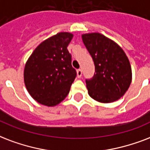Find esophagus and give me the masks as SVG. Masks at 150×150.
I'll return each mask as SVG.
<instances>
[{"mask_svg":"<svg viewBox=\"0 0 150 150\" xmlns=\"http://www.w3.org/2000/svg\"><path fill=\"white\" fill-rule=\"evenodd\" d=\"M76 74H77V77L78 78H81V76H82V70L81 69H79L76 70Z\"/></svg>","mask_w":150,"mask_h":150,"instance_id":"1","label":"esophagus"}]
</instances>
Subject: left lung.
<instances>
[{
  "label": "left lung",
  "instance_id": "8db88e82",
  "mask_svg": "<svg viewBox=\"0 0 150 150\" xmlns=\"http://www.w3.org/2000/svg\"><path fill=\"white\" fill-rule=\"evenodd\" d=\"M95 64V74L86 79L88 95L100 103H110L122 97L132 82V68L119 45L98 33L82 35Z\"/></svg>",
  "mask_w": 150,
  "mask_h": 150
}]
</instances>
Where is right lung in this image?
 <instances>
[{
    "label": "right lung",
    "instance_id": "1",
    "mask_svg": "<svg viewBox=\"0 0 150 150\" xmlns=\"http://www.w3.org/2000/svg\"><path fill=\"white\" fill-rule=\"evenodd\" d=\"M73 34L62 32L44 40L25 63L24 81L27 91L38 103L54 106L69 94L76 76L67 46Z\"/></svg>",
    "mask_w": 150,
    "mask_h": 150
}]
</instances>
